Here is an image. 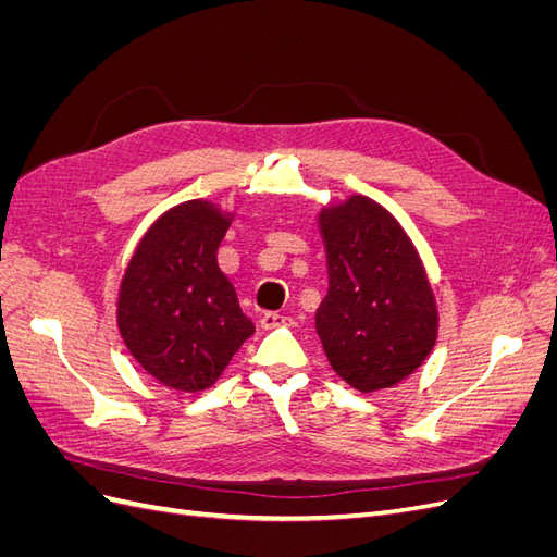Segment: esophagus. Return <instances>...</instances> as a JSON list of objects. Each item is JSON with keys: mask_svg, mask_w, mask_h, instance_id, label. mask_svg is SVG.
<instances>
[{"mask_svg": "<svg viewBox=\"0 0 557 557\" xmlns=\"http://www.w3.org/2000/svg\"><path fill=\"white\" fill-rule=\"evenodd\" d=\"M285 323V318L283 315H278V313H264L262 318H260V325H262V330H274V327H278V325H283Z\"/></svg>", "mask_w": 557, "mask_h": 557, "instance_id": "1", "label": "esophagus"}]
</instances>
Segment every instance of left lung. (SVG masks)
I'll use <instances>...</instances> for the list:
<instances>
[{
  "mask_svg": "<svg viewBox=\"0 0 557 557\" xmlns=\"http://www.w3.org/2000/svg\"><path fill=\"white\" fill-rule=\"evenodd\" d=\"M330 288L315 311L323 350L360 393L393 387L436 342L434 293L407 232L374 199L352 195L320 211Z\"/></svg>",
  "mask_w": 557,
  "mask_h": 557,
  "instance_id": "8db88e82",
  "label": "left lung"
}]
</instances>
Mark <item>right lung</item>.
<instances>
[{
    "label": "right lung",
    "mask_w": 557,
    "mask_h": 557,
    "mask_svg": "<svg viewBox=\"0 0 557 557\" xmlns=\"http://www.w3.org/2000/svg\"><path fill=\"white\" fill-rule=\"evenodd\" d=\"M230 223L232 213L205 199L162 213L117 293V330L132 358L181 393L211 387L256 332L215 258Z\"/></svg>",
    "instance_id": "add662e5"
}]
</instances>
